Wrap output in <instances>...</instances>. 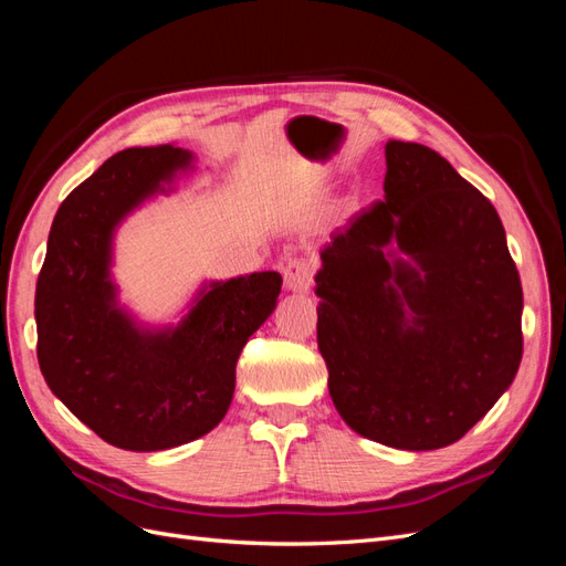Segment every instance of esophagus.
Here are the masks:
<instances>
[{
  "instance_id": "esophagus-1",
  "label": "esophagus",
  "mask_w": 566,
  "mask_h": 566,
  "mask_svg": "<svg viewBox=\"0 0 566 566\" xmlns=\"http://www.w3.org/2000/svg\"><path fill=\"white\" fill-rule=\"evenodd\" d=\"M283 283L293 293H310L314 285V264L310 260H290L283 269Z\"/></svg>"
}]
</instances>
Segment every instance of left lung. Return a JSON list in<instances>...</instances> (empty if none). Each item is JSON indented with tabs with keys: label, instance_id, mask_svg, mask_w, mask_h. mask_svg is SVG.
<instances>
[{
	"label": "left lung",
	"instance_id": "obj_1",
	"mask_svg": "<svg viewBox=\"0 0 566 566\" xmlns=\"http://www.w3.org/2000/svg\"><path fill=\"white\" fill-rule=\"evenodd\" d=\"M385 160V200L321 250L316 337L354 432L434 451L465 437L515 380L522 283L499 212L447 158L387 142ZM391 242L417 266L389 263Z\"/></svg>",
	"mask_w": 566,
	"mask_h": 566
}]
</instances>
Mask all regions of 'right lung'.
I'll list each match as a JSON object with an SVG mask.
<instances>
[{
    "instance_id": "obj_1",
    "label": "right lung",
    "mask_w": 566,
    "mask_h": 566,
    "mask_svg": "<svg viewBox=\"0 0 566 566\" xmlns=\"http://www.w3.org/2000/svg\"><path fill=\"white\" fill-rule=\"evenodd\" d=\"M191 153L169 144L115 153L67 196L38 279V361L49 389L101 439L165 451L221 422L235 364L281 295V273L212 283L177 328L148 333L117 310L108 279L113 231L165 191Z\"/></svg>"
}]
</instances>
